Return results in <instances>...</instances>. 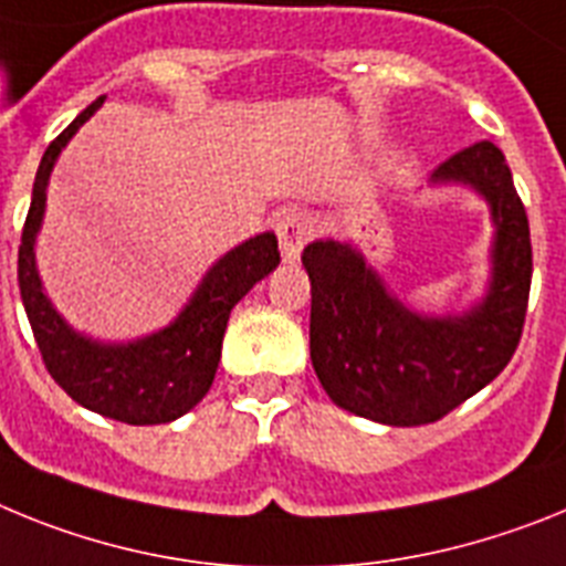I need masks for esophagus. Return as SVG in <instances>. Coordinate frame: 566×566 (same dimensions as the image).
Returning <instances> with one entry per match:
<instances>
[{"label": "esophagus", "instance_id": "34e87169", "mask_svg": "<svg viewBox=\"0 0 566 566\" xmlns=\"http://www.w3.org/2000/svg\"><path fill=\"white\" fill-rule=\"evenodd\" d=\"M276 235L279 244H282L284 262H296L302 248L313 239V224L311 219L298 210H287L276 222Z\"/></svg>", "mask_w": 566, "mask_h": 566}]
</instances>
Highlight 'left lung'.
I'll return each mask as SVG.
<instances>
[{
  "instance_id": "8db88e82",
  "label": "left lung",
  "mask_w": 566,
  "mask_h": 566,
  "mask_svg": "<svg viewBox=\"0 0 566 566\" xmlns=\"http://www.w3.org/2000/svg\"><path fill=\"white\" fill-rule=\"evenodd\" d=\"M432 179L473 185L499 228L490 293L464 316L410 313L350 244L327 239L302 253L318 381L338 407L392 427L432 424L488 387L513 358L527 316L533 244L504 154L479 142L450 156Z\"/></svg>"
}]
</instances>
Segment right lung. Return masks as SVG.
<instances>
[{
  "label": "right lung",
  "mask_w": 566,
  "mask_h": 566,
  "mask_svg": "<svg viewBox=\"0 0 566 566\" xmlns=\"http://www.w3.org/2000/svg\"><path fill=\"white\" fill-rule=\"evenodd\" d=\"M102 99L105 96L78 113L48 145L39 161L31 210L19 244V290L42 361L53 381L73 401L125 424H167L205 399L222 356L230 311L255 282H262L270 270H276L282 255L273 233L255 235L230 250L213 264L181 316L156 336L122 347H107L76 336L42 293L33 264V235L45 213L48 176L59 150L76 134L78 125L91 119Z\"/></svg>",
  "instance_id": "add662e5"
}]
</instances>
